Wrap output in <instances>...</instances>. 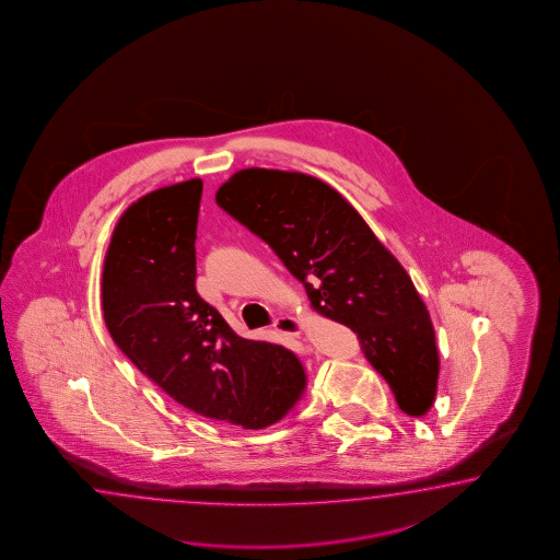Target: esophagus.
<instances>
[{
    "instance_id": "obj_1",
    "label": "esophagus",
    "mask_w": 560,
    "mask_h": 560,
    "mask_svg": "<svg viewBox=\"0 0 560 560\" xmlns=\"http://www.w3.org/2000/svg\"><path fill=\"white\" fill-rule=\"evenodd\" d=\"M275 329L288 338H298L304 331V324L294 316H282V318L276 319Z\"/></svg>"
}]
</instances>
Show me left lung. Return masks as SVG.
<instances>
[{
  "instance_id": "1",
  "label": "left lung",
  "mask_w": 560,
  "mask_h": 560,
  "mask_svg": "<svg viewBox=\"0 0 560 560\" xmlns=\"http://www.w3.org/2000/svg\"><path fill=\"white\" fill-rule=\"evenodd\" d=\"M217 202L275 250L319 316L358 336L399 409L425 416L438 394L435 329L404 266L360 212L319 178L256 166L232 175Z\"/></svg>"
}]
</instances>
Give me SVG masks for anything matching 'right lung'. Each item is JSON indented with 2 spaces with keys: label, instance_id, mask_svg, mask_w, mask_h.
Wrapping results in <instances>:
<instances>
[{
  "label": "right lung",
  "instance_id": "obj_1",
  "mask_svg": "<svg viewBox=\"0 0 560 560\" xmlns=\"http://www.w3.org/2000/svg\"><path fill=\"white\" fill-rule=\"evenodd\" d=\"M202 180L159 188L117 222L103 264L110 338L180 406L244 429H264L296 406L306 373L282 346L241 338L198 296Z\"/></svg>",
  "mask_w": 560,
  "mask_h": 560
}]
</instances>
